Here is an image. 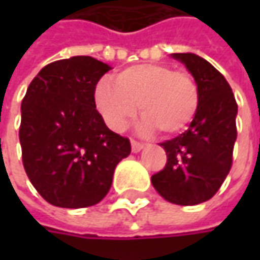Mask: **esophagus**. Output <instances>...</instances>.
Segmentation results:
<instances>
[{
	"label": "esophagus",
	"instance_id": "esophagus-1",
	"mask_svg": "<svg viewBox=\"0 0 260 260\" xmlns=\"http://www.w3.org/2000/svg\"><path fill=\"white\" fill-rule=\"evenodd\" d=\"M142 149H143V143H139V142H136V140H132V150H133V153L140 152Z\"/></svg>",
	"mask_w": 260,
	"mask_h": 260
}]
</instances>
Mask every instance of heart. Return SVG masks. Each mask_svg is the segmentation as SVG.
<instances>
[{"label": "heart", "mask_w": 260, "mask_h": 260, "mask_svg": "<svg viewBox=\"0 0 260 260\" xmlns=\"http://www.w3.org/2000/svg\"><path fill=\"white\" fill-rule=\"evenodd\" d=\"M95 105L105 124L123 132L135 118L140 104L145 118L139 130L150 135L155 128L164 135H176L186 128L198 110L200 94L195 81L185 72L157 63L128 66L113 79L100 82Z\"/></svg>", "instance_id": "obj_1"}]
</instances>
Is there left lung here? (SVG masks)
Returning a JSON list of instances; mask_svg holds the SVG:
<instances>
[{
  "label": "left lung",
  "instance_id": "1",
  "mask_svg": "<svg viewBox=\"0 0 260 260\" xmlns=\"http://www.w3.org/2000/svg\"><path fill=\"white\" fill-rule=\"evenodd\" d=\"M171 56L194 76L200 103L188 130L160 143L168 162L152 176V185L172 204L197 205L214 197L230 172L237 104L229 82L210 62L194 53Z\"/></svg>",
  "mask_w": 260,
  "mask_h": 260
}]
</instances>
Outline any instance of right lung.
Masks as SVG:
<instances>
[{
    "label": "right lung",
    "mask_w": 260,
    "mask_h": 260,
    "mask_svg": "<svg viewBox=\"0 0 260 260\" xmlns=\"http://www.w3.org/2000/svg\"><path fill=\"white\" fill-rule=\"evenodd\" d=\"M111 69L91 56L46 65L21 103L20 145L30 182L62 208L98 204L117 164L130 155L127 137L111 132L95 107V86Z\"/></svg>",
    "instance_id": "1"
}]
</instances>
